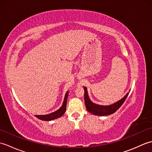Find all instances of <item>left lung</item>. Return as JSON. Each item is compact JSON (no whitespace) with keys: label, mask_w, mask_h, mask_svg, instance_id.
<instances>
[{"label":"left lung","mask_w":152,"mask_h":152,"mask_svg":"<svg viewBox=\"0 0 152 152\" xmlns=\"http://www.w3.org/2000/svg\"><path fill=\"white\" fill-rule=\"evenodd\" d=\"M83 89H84V101L87 110L95 115L104 116L114 114L124 104L129 95V93H127L124 97H123L121 100L114 104L108 106H102L93 103L89 97L88 90L86 87H83Z\"/></svg>","instance_id":"8db88e82"}]
</instances>
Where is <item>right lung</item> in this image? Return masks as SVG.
Listing matches in <instances>:
<instances>
[{
    "mask_svg": "<svg viewBox=\"0 0 152 152\" xmlns=\"http://www.w3.org/2000/svg\"><path fill=\"white\" fill-rule=\"evenodd\" d=\"M68 96H69V91L66 93L65 96H64L63 105L61 106V108L59 110H57L56 112L46 115H35V116H36L37 118L41 119V120L42 121H51L53 120V119H56L57 118L61 117L66 111Z\"/></svg>",
    "mask_w": 152,
    "mask_h": 152,
    "instance_id": "right-lung-1",
    "label": "right lung"
}]
</instances>
